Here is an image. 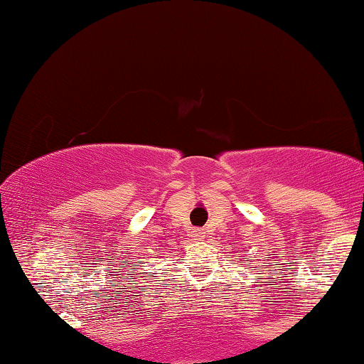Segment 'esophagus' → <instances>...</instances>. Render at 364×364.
Returning <instances> with one entry per match:
<instances>
[{"label": "esophagus", "mask_w": 364, "mask_h": 364, "mask_svg": "<svg viewBox=\"0 0 364 364\" xmlns=\"http://www.w3.org/2000/svg\"><path fill=\"white\" fill-rule=\"evenodd\" d=\"M203 235H205V232L200 230V228H196V230H192V237L196 238V240H198V238H202Z\"/></svg>", "instance_id": "esophagus-1"}]
</instances>
